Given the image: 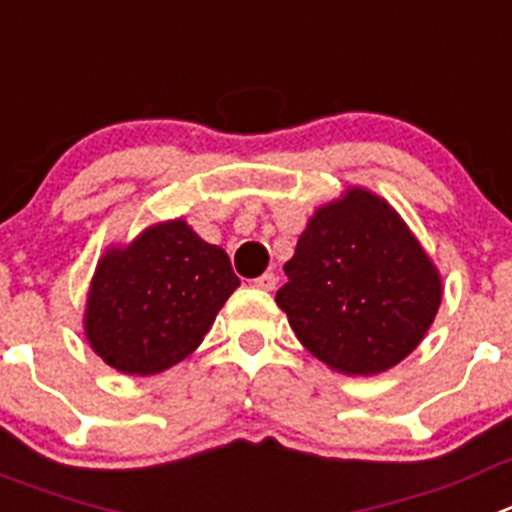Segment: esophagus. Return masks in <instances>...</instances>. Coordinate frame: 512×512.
<instances>
[{
	"label": "esophagus",
	"mask_w": 512,
	"mask_h": 512,
	"mask_svg": "<svg viewBox=\"0 0 512 512\" xmlns=\"http://www.w3.org/2000/svg\"><path fill=\"white\" fill-rule=\"evenodd\" d=\"M253 287L261 289V292H274V289H276V274L266 271V274H261L259 279H253Z\"/></svg>",
	"instance_id": "34e87169"
}]
</instances>
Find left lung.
<instances>
[{
	"mask_svg": "<svg viewBox=\"0 0 512 512\" xmlns=\"http://www.w3.org/2000/svg\"><path fill=\"white\" fill-rule=\"evenodd\" d=\"M284 274L276 304L297 340L345 375L383 373L414 353L444 292L406 220L365 187L314 210Z\"/></svg>",
	"mask_w": 512,
	"mask_h": 512,
	"instance_id": "left-lung-1",
	"label": "left lung"
}]
</instances>
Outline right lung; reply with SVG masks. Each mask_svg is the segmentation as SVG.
<instances>
[{
  "mask_svg": "<svg viewBox=\"0 0 512 512\" xmlns=\"http://www.w3.org/2000/svg\"><path fill=\"white\" fill-rule=\"evenodd\" d=\"M238 284L223 248L187 220H162L106 248L88 289L86 340L119 373H162L198 350Z\"/></svg>",
  "mask_w": 512,
  "mask_h": 512,
  "instance_id": "1",
  "label": "right lung"
}]
</instances>
